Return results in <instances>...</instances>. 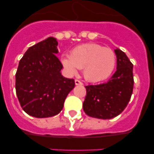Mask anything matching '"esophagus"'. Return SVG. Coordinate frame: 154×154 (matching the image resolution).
Instances as JSON below:
<instances>
[{
	"mask_svg": "<svg viewBox=\"0 0 154 154\" xmlns=\"http://www.w3.org/2000/svg\"><path fill=\"white\" fill-rule=\"evenodd\" d=\"M75 84L76 85H82V82H80L79 80H78V79L75 80Z\"/></svg>",
	"mask_w": 154,
	"mask_h": 154,
	"instance_id": "1",
	"label": "esophagus"
}]
</instances>
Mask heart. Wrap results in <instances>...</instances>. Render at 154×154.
<instances>
[{"label":"heart","mask_w":154,"mask_h":154,"mask_svg":"<svg viewBox=\"0 0 154 154\" xmlns=\"http://www.w3.org/2000/svg\"><path fill=\"white\" fill-rule=\"evenodd\" d=\"M61 62L70 75L83 69L84 78L91 82H99L108 79L116 65V55L109 48L97 44H84L72 51L70 56L64 55Z\"/></svg>","instance_id":"b5f03b06"}]
</instances>
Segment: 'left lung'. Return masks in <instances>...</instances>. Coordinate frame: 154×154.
I'll use <instances>...</instances> for the list:
<instances>
[{"label": "left lung", "instance_id": "left-lung-1", "mask_svg": "<svg viewBox=\"0 0 154 154\" xmlns=\"http://www.w3.org/2000/svg\"><path fill=\"white\" fill-rule=\"evenodd\" d=\"M116 55V71L107 82L87 85L83 103L84 112L91 117L109 119L123 112L130 100L133 89V64L119 48Z\"/></svg>", "mask_w": 154, "mask_h": 154}]
</instances>
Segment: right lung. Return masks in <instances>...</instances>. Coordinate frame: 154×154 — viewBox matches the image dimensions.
<instances>
[{"label":"right lung","mask_w":154,"mask_h":154,"mask_svg":"<svg viewBox=\"0 0 154 154\" xmlns=\"http://www.w3.org/2000/svg\"><path fill=\"white\" fill-rule=\"evenodd\" d=\"M55 38L31 46L19 62L15 75L16 94L23 110L36 118L54 116L62 111L75 80L61 73Z\"/></svg>","instance_id":"right-lung-1"}]
</instances>
